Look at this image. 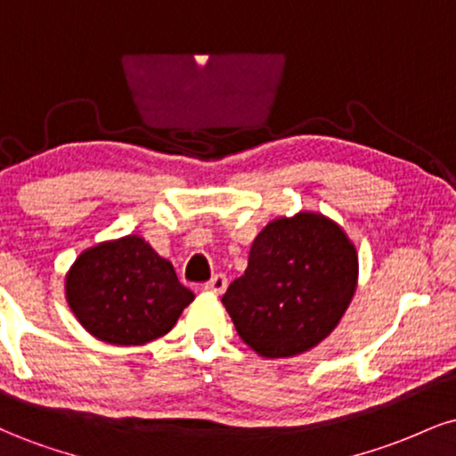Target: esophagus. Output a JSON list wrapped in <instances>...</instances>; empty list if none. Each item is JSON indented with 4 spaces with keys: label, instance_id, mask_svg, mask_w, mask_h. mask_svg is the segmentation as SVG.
I'll return each mask as SVG.
<instances>
[{
    "label": "esophagus",
    "instance_id": "obj_1",
    "mask_svg": "<svg viewBox=\"0 0 456 456\" xmlns=\"http://www.w3.org/2000/svg\"><path fill=\"white\" fill-rule=\"evenodd\" d=\"M203 289L206 291H210V294H216V296H221L224 289H227V279H224L223 274H216V276H212L210 281L206 282V285H203Z\"/></svg>",
    "mask_w": 456,
    "mask_h": 456
}]
</instances>
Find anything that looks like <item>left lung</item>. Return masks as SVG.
I'll list each match as a JSON object with an SVG mask.
<instances>
[{
    "instance_id": "left-lung-1",
    "label": "left lung",
    "mask_w": 456,
    "mask_h": 456,
    "mask_svg": "<svg viewBox=\"0 0 456 456\" xmlns=\"http://www.w3.org/2000/svg\"><path fill=\"white\" fill-rule=\"evenodd\" d=\"M355 285L358 255L347 233L323 214L297 212L261 229L223 305L253 352L291 358L338 326Z\"/></svg>"
}]
</instances>
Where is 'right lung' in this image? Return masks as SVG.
Wrapping results in <instances>:
<instances>
[{
  "label": "right lung",
  "mask_w": 456,
  "mask_h": 456,
  "mask_svg": "<svg viewBox=\"0 0 456 456\" xmlns=\"http://www.w3.org/2000/svg\"><path fill=\"white\" fill-rule=\"evenodd\" d=\"M66 300L92 337L128 347L165 337L195 294L141 235H124L78 255Z\"/></svg>",
  "instance_id": "1"
}]
</instances>
